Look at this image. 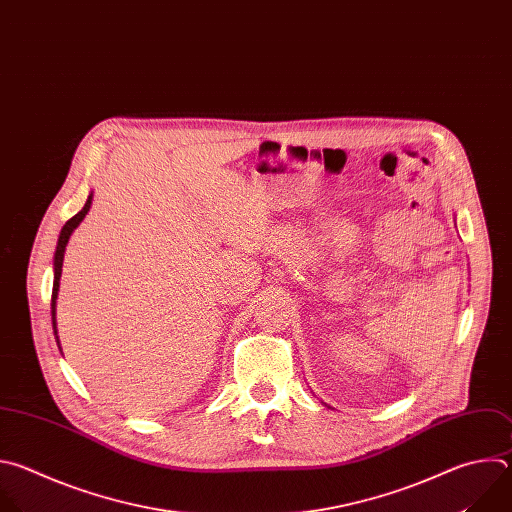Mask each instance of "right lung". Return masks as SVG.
I'll return each mask as SVG.
<instances>
[{
    "label": "right lung",
    "instance_id": "add662e5",
    "mask_svg": "<svg viewBox=\"0 0 512 512\" xmlns=\"http://www.w3.org/2000/svg\"><path fill=\"white\" fill-rule=\"evenodd\" d=\"M90 203H92V193L88 195V199H86V203H84V208L64 224V228H62V232H60V238H58V246H56V254H54V286H52V327H54V333H56V298H58V288H60L64 250H66V244H68L70 234L76 230V226H78V224L84 220V216L88 214ZM56 335H58V333H56ZM56 341H58V337H56Z\"/></svg>",
    "mask_w": 512,
    "mask_h": 512
}]
</instances>
